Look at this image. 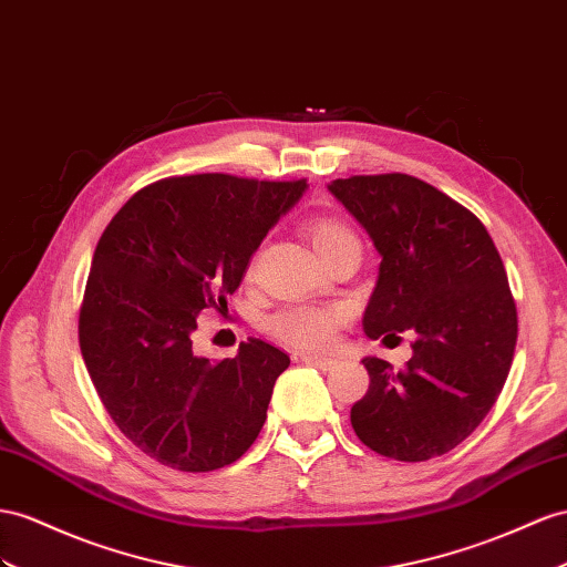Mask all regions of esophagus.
<instances>
[{
    "label": "esophagus",
    "mask_w": 567,
    "mask_h": 567,
    "mask_svg": "<svg viewBox=\"0 0 567 567\" xmlns=\"http://www.w3.org/2000/svg\"><path fill=\"white\" fill-rule=\"evenodd\" d=\"M301 361H307V364H311V367H316V369H323V371L336 369V364H338L336 359L321 357V354H301Z\"/></svg>",
    "instance_id": "1"
}]
</instances>
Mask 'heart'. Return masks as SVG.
Listing matches in <instances>:
<instances>
[{"label":"heart","mask_w":567,"mask_h":567,"mask_svg":"<svg viewBox=\"0 0 567 567\" xmlns=\"http://www.w3.org/2000/svg\"><path fill=\"white\" fill-rule=\"evenodd\" d=\"M307 235L313 244V251L318 258L326 260L342 246L359 241L354 229L336 215H321L313 217L307 225ZM342 313L338 309H323V307H297V309H282L268 321V330L275 338L297 347V350H318L326 347L340 323Z\"/></svg>","instance_id":"obj_1"}]
</instances>
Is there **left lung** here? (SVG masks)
Listing matches in <instances>:
<instances>
[{"instance_id": "1", "label": "left lung", "mask_w": 567, "mask_h": 567, "mask_svg": "<svg viewBox=\"0 0 567 567\" xmlns=\"http://www.w3.org/2000/svg\"><path fill=\"white\" fill-rule=\"evenodd\" d=\"M328 188L381 254L364 332L414 336L400 371L361 361L371 383L352 429L390 460L445 455L484 422L513 364L517 309L501 254L472 210L410 174H354Z\"/></svg>"}]
</instances>
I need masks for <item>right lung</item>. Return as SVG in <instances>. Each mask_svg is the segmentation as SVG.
I'll return each mask as SVG.
<instances>
[{
  "mask_svg": "<svg viewBox=\"0 0 567 567\" xmlns=\"http://www.w3.org/2000/svg\"><path fill=\"white\" fill-rule=\"evenodd\" d=\"M307 179L206 172L143 186L100 237L79 344L112 422L145 455L213 472L258 439L289 357L249 338L235 359L192 350L198 313L227 309L249 260Z\"/></svg>",
  "mask_w": 567,
  "mask_h": 567,
  "instance_id": "right-lung-1",
  "label": "right lung"
}]
</instances>
